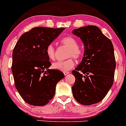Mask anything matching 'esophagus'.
<instances>
[{"mask_svg": "<svg viewBox=\"0 0 126 126\" xmlns=\"http://www.w3.org/2000/svg\"><path fill=\"white\" fill-rule=\"evenodd\" d=\"M69 73H70V72L68 71H67V72H63V74H64L65 76H67V74H68Z\"/></svg>", "mask_w": 126, "mask_h": 126, "instance_id": "34e87169", "label": "esophagus"}]
</instances>
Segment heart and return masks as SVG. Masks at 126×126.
I'll return each mask as SVG.
<instances>
[{
  "instance_id": "obj_1",
  "label": "heart",
  "mask_w": 126,
  "mask_h": 126,
  "mask_svg": "<svg viewBox=\"0 0 126 126\" xmlns=\"http://www.w3.org/2000/svg\"><path fill=\"white\" fill-rule=\"evenodd\" d=\"M61 43L69 49L67 58L79 59L83 56V50L79 47L78 41L71 36L65 37L61 40ZM46 54L48 59L54 61L55 59V50L53 44H49L46 48ZM76 63L73 58H70L63 61H57L52 64V68L63 72H67L71 70L75 66Z\"/></svg>"
}]
</instances>
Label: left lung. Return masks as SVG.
<instances>
[{"label": "left lung", "instance_id": "left-lung-1", "mask_svg": "<svg viewBox=\"0 0 126 126\" xmlns=\"http://www.w3.org/2000/svg\"><path fill=\"white\" fill-rule=\"evenodd\" d=\"M72 32L84 46L82 61L72 71L76 79L71 87L73 96L82 105L96 104L113 84L116 63L112 43L95 25L82 27Z\"/></svg>", "mask_w": 126, "mask_h": 126}]
</instances>
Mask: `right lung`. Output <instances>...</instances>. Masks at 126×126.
Returning <instances> with one entry per match:
<instances>
[{
	"label": "right lung",
	"instance_id": "obj_1",
	"mask_svg": "<svg viewBox=\"0 0 126 126\" xmlns=\"http://www.w3.org/2000/svg\"><path fill=\"white\" fill-rule=\"evenodd\" d=\"M63 30L34 27L24 33L14 47L12 72L15 87L30 105L47 104L54 96L58 82L64 77L63 72L49 69L51 63L45 52Z\"/></svg>",
	"mask_w": 126,
	"mask_h": 126
}]
</instances>
